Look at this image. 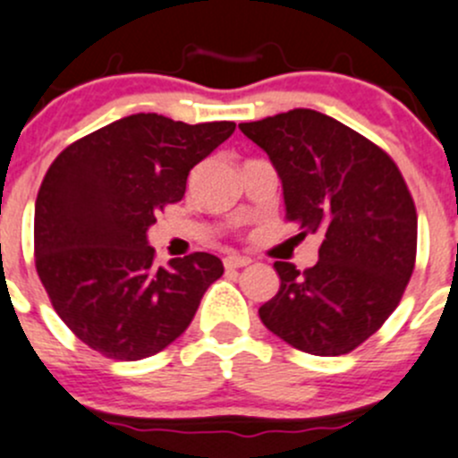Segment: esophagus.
<instances>
[{
    "mask_svg": "<svg viewBox=\"0 0 458 458\" xmlns=\"http://www.w3.org/2000/svg\"><path fill=\"white\" fill-rule=\"evenodd\" d=\"M247 265H251V258H247V256L231 253V256L225 258V267H227V269H238V267H247Z\"/></svg>",
    "mask_w": 458,
    "mask_h": 458,
    "instance_id": "obj_1",
    "label": "esophagus"
}]
</instances>
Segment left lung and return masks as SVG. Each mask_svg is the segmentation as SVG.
I'll list each match as a JSON object with an SVG mask.
<instances>
[{"instance_id":"1","label":"left lung","mask_w":458,"mask_h":458,"mask_svg":"<svg viewBox=\"0 0 458 458\" xmlns=\"http://www.w3.org/2000/svg\"><path fill=\"white\" fill-rule=\"evenodd\" d=\"M283 182L284 218L320 233L318 262H274L280 289L258 310L269 332L314 356L368 341L401 302L416 260V209L392 157L343 122L293 108L238 124Z\"/></svg>"}]
</instances>
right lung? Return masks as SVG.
Returning <instances> with one entry per match:
<instances>
[{
  "mask_svg": "<svg viewBox=\"0 0 458 458\" xmlns=\"http://www.w3.org/2000/svg\"><path fill=\"white\" fill-rule=\"evenodd\" d=\"M235 131L135 113L66 147L35 200V267L66 327L113 360H140L175 341L223 260L196 251L156 267L147 231L182 200L189 171Z\"/></svg>",
  "mask_w": 458,
  "mask_h": 458,
  "instance_id": "1",
  "label": "right lung"
}]
</instances>
